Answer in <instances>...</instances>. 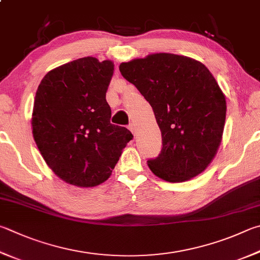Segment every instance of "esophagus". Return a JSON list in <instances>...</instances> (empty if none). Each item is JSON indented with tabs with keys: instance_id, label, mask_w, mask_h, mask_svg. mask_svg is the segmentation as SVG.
<instances>
[{
	"instance_id": "esophagus-1",
	"label": "esophagus",
	"mask_w": 260,
	"mask_h": 260,
	"mask_svg": "<svg viewBox=\"0 0 260 260\" xmlns=\"http://www.w3.org/2000/svg\"><path fill=\"white\" fill-rule=\"evenodd\" d=\"M128 129L132 132V133H133V135L136 134V126H135V124H133V122H131V124L128 125Z\"/></svg>"
}]
</instances>
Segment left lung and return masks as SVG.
<instances>
[{
    "instance_id": "1",
    "label": "left lung",
    "mask_w": 260,
    "mask_h": 260,
    "mask_svg": "<svg viewBox=\"0 0 260 260\" xmlns=\"http://www.w3.org/2000/svg\"><path fill=\"white\" fill-rule=\"evenodd\" d=\"M119 70L152 107L162 149L148 166L164 181L185 182L205 172L223 136L226 100L200 61L153 53L121 62Z\"/></svg>"
}]
</instances>
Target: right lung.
Listing matches in <instances>:
<instances>
[{
    "instance_id": "1",
    "label": "right lung",
    "mask_w": 260,
    "mask_h": 260,
    "mask_svg": "<svg viewBox=\"0 0 260 260\" xmlns=\"http://www.w3.org/2000/svg\"><path fill=\"white\" fill-rule=\"evenodd\" d=\"M114 67L111 60L85 56L50 70L36 91L32 136L52 172L72 185L106 182L133 138L110 122L106 93Z\"/></svg>"
}]
</instances>
